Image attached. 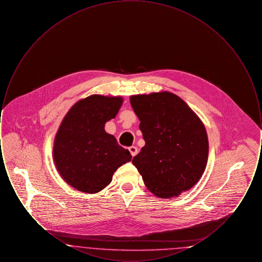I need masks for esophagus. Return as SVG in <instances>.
Masks as SVG:
<instances>
[{
	"label": "esophagus",
	"instance_id": "34e87169",
	"mask_svg": "<svg viewBox=\"0 0 262 262\" xmlns=\"http://www.w3.org/2000/svg\"><path fill=\"white\" fill-rule=\"evenodd\" d=\"M128 150H129V152H130V154H132L133 157L136 156L137 154V152H138V150H137L136 146H130V147H128Z\"/></svg>",
	"mask_w": 262,
	"mask_h": 262
}]
</instances>
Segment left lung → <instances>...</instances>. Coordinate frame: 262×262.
I'll list each match as a JSON object with an SVG mask.
<instances>
[{
  "label": "left lung",
  "instance_id": "left-lung-1",
  "mask_svg": "<svg viewBox=\"0 0 262 262\" xmlns=\"http://www.w3.org/2000/svg\"><path fill=\"white\" fill-rule=\"evenodd\" d=\"M130 104L145 141L133 164L146 187L161 199L191 188L208 158V138L200 118L171 92L135 95Z\"/></svg>",
  "mask_w": 262,
  "mask_h": 262
}]
</instances>
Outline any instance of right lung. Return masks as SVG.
Wrapping results in <instances>:
<instances>
[{"mask_svg": "<svg viewBox=\"0 0 262 262\" xmlns=\"http://www.w3.org/2000/svg\"><path fill=\"white\" fill-rule=\"evenodd\" d=\"M123 103L121 97L91 95L71 108L54 143V161L62 179L77 190L95 193L107 187L115 171L132 159L129 151L105 132Z\"/></svg>", "mask_w": 262, "mask_h": 262, "instance_id": "1", "label": "right lung"}]
</instances>
